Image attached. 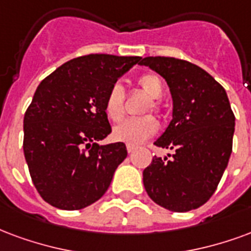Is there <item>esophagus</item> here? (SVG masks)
I'll list each match as a JSON object with an SVG mask.
<instances>
[{
	"instance_id": "34e87169",
	"label": "esophagus",
	"mask_w": 251,
	"mask_h": 251,
	"mask_svg": "<svg viewBox=\"0 0 251 251\" xmlns=\"http://www.w3.org/2000/svg\"><path fill=\"white\" fill-rule=\"evenodd\" d=\"M126 149H127V153H133L135 150L134 145H126Z\"/></svg>"
}]
</instances>
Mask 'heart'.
<instances>
[{
  "label": "heart",
  "mask_w": 251,
  "mask_h": 251,
  "mask_svg": "<svg viewBox=\"0 0 251 251\" xmlns=\"http://www.w3.org/2000/svg\"><path fill=\"white\" fill-rule=\"evenodd\" d=\"M137 85L142 92L149 96L150 100L145 106V113H149L150 110L159 111L161 103L158 98L163 94V83L157 74L146 73L141 75L137 79ZM124 89L121 85L116 83L107 92L105 98V113L111 121H121L125 114L124 107ZM158 130V122L153 116H145L140 118H129V120L121 122L113 129V138L117 142H124L127 145H140L153 137Z\"/></svg>",
  "instance_id": "obj_1"
}]
</instances>
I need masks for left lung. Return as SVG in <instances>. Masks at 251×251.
<instances>
[{
	"mask_svg": "<svg viewBox=\"0 0 251 251\" xmlns=\"http://www.w3.org/2000/svg\"><path fill=\"white\" fill-rule=\"evenodd\" d=\"M168 82L173 120L155 146L174 150L155 157L144 170V186L157 205L172 211L193 210L209 201L227 168L235 117L225 89L200 66L173 57H146Z\"/></svg>",
	"mask_w": 251,
	"mask_h": 251,
	"instance_id": "left-lung-1",
	"label": "left lung"
}]
</instances>
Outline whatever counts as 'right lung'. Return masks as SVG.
I'll return each mask as SVG.
<instances>
[{
    "instance_id": "obj_1",
    "label": "right lung",
    "mask_w": 251,
    "mask_h": 251,
    "mask_svg": "<svg viewBox=\"0 0 251 251\" xmlns=\"http://www.w3.org/2000/svg\"><path fill=\"white\" fill-rule=\"evenodd\" d=\"M140 59L82 55L38 85L24 117V154L37 192L51 206L79 210L110 186L127 150L124 142L97 144L111 133L105 98Z\"/></svg>"
}]
</instances>
